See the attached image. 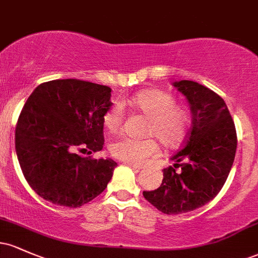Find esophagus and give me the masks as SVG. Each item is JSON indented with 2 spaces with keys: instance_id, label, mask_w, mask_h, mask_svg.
<instances>
[{
  "instance_id": "obj_1",
  "label": "esophagus",
  "mask_w": 258,
  "mask_h": 258,
  "mask_svg": "<svg viewBox=\"0 0 258 258\" xmlns=\"http://www.w3.org/2000/svg\"><path fill=\"white\" fill-rule=\"evenodd\" d=\"M126 165H128L130 167L135 168V170H141V168H143L142 165H138V164H132V162H126Z\"/></svg>"
}]
</instances>
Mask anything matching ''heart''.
<instances>
[{"label": "heart", "instance_id": "obj_1", "mask_svg": "<svg viewBox=\"0 0 258 258\" xmlns=\"http://www.w3.org/2000/svg\"><path fill=\"white\" fill-rule=\"evenodd\" d=\"M131 108L149 117L147 133L155 135L166 148H174L184 141L188 130V115L182 106L176 105V98L159 88H148L127 99ZM123 111L121 105L114 104L104 115V126L109 132H116L122 125ZM114 158L132 164H139L159 152L155 138H132L120 136L109 146Z\"/></svg>", "mask_w": 258, "mask_h": 258}]
</instances>
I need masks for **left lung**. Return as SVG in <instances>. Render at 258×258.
I'll return each mask as SVG.
<instances>
[{"instance_id": "obj_1", "label": "left lung", "mask_w": 258, "mask_h": 258, "mask_svg": "<svg viewBox=\"0 0 258 258\" xmlns=\"http://www.w3.org/2000/svg\"><path fill=\"white\" fill-rule=\"evenodd\" d=\"M172 85L189 103L190 131L184 147L171 158L173 167L164 168L161 185L143 191L166 215L194 211L214 199L226 183L238 143L230 112L217 93L189 80Z\"/></svg>"}]
</instances>
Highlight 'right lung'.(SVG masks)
<instances>
[{
  "mask_svg": "<svg viewBox=\"0 0 258 258\" xmlns=\"http://www.w3.org/2000/svg\"><path fill=\"white\" fill-rule=\"evenodd\" d=\"M111 88L76 79L35 88L18 119L16 152L29 185L55 205L80 207L110 182L116 162L79 155L103 149Z\"/></svg>",
  "mask_w": 258,
  "mask_h": 258,
  "instance_id": "1",
  "label": "right lung"
}]
</instances>
